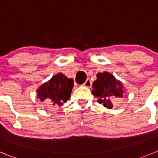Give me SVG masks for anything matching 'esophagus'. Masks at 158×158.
<instances>
[{
	"instance_id": "esophagus-1",
	"label": "esophagus",
	"mask_w": 158,
	"mask_h": 158,
	"mask_svg": "<svg viewBox=\"0 0 158 158\" xmlns=\"http://www.w3.org/2000/svg\"><path fill=\"white\" fill-rule=\"evenodd\" d=\"M84 85L85 87H87V88H91V85H92V82H91V81L90 79H87V81L85 82Z\"/></svg>"
}]
</instances>
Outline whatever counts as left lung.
Wrapping results in <instances>:
<instances>
[{
    "mask_svg": "<svg viewBox=\"0 0 158 158\" xmlns=\"http://www.w3.org/2000/svg\"><path fill=\"white\" fill-rule=\"evenodd\" d=\"M97 80L93 82L92 94L98 98V102L110 109L115 102L123 97V85L120 81L107 71L97 73Z\"/></svg>",
    "mask_w": 158,
    "mask_h": 158,
    "instance_id": "left-lung-1",
    "label": "left lung"
}]
</instances>
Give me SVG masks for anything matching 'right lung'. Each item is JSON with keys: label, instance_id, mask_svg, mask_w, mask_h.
<instances>
[{"label": "right lung", "instance_id": "obj_1", "mask_svg": "<svg viewBox=\"0 0 158 158\" xmlns=\"http://www.w3.org/2000/svg\"><path fill=\"white\" fill-rule=\"evenodd\" d=\"M73 87L72 78L58 73L37 89V98L42 102H49L50 106H60L70 98Z\"/></svg>", "mask_w": 158, "mask_h": 158}]
</instances>
